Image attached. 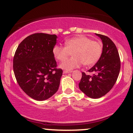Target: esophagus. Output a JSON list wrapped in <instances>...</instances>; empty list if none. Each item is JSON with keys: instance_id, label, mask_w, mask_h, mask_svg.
<instances>
[{"instance_id": "esophagus-1", "label": "esophagus", "mask_w": 133, "mask_h": 133, "mask_svg": "<svg viewBox=\"0 0 133 133\" xmlns=\"http://www.w3.org/2000/svg\"><path fill=\"white\" fill-rule=\"evenodd\" d=\"M72 72L71 71H63V73L64 74H68V73H71Z\"/></svg>"}]
</instances>
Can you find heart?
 <instances>
[{
    "label": "heart",
    "mask_w": 133,
    "mask_h": 133,
    "mask_svg": "<svg viewBox=\"0 0 133 133\" xmlns=\"http://www.w3.org/2000/svg\"><path fill=\"white\" fill-rule=\"evenodd\" d=\"M65 46L54 45L52 53L56 59L60 61L65 60L72 52V57L61 64L60 67L65 70H71L83 64L91 66L99 60L103 52V47L100 42L91 41L88 37L79 36L68 39Z\"/></svg>",
    "instance_id": "b5f03b06"
}]
</instances>
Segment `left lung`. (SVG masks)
Wrapping results in <instances>:
<instances>
[{
    "label": "left lung",
    "instance_id": "1",
    "mask_svg": "<svg viewBox=\"0 0 133 133\" xmlns=\"http://www.w3.org/2000/svg\"><path fill=\"white\" fill-rule=\"evenodd\" d=\"M103 42V52L99 60L88 71L92 76L82 72L79 89L88 97L99 98L109 92L116 82L121 68L119 55L116 46L109 37L96 34Z\"/></svg>",
    "mask_w": 133,
    "mask_h": 133
}]
</instances>
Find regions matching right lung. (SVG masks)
Masks as SVG:
<instances>
[{"mask_svg": "<svg viewBox=\"0 0 133 133\" xmlns=\"http://www.w3.org/2000/svg\"><path fill=\"white\" fill-rule=\"evenodd\" d=\"M56 35L36 33L24 39L18 45L13 59L17 83L29 97L46 100L57 91L62 75L52 53Z\"/></svg>", "mask_w": 133, "mask_h": 133, "instance_id": "obj_1", "label": "right lung"}]
</instances>
